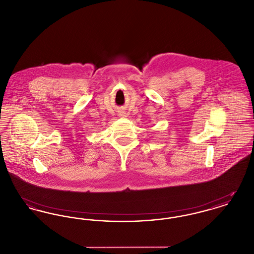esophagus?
<instances>
[{"label":"esophagus","instance_id":"obj_1","mask_svg":"<svg viewBox=\"0 0 254 254\" xmlns=\"http://www.w3.org/2000/svg\"><path fill=\"white\" fill-rule=\"evenodd\" d=\"M122 114H120V115H122V116H125L126 115V113L123 111V112H121Z\"/></svg>","mask_w":254,"mask_h":254}]
</instances>
